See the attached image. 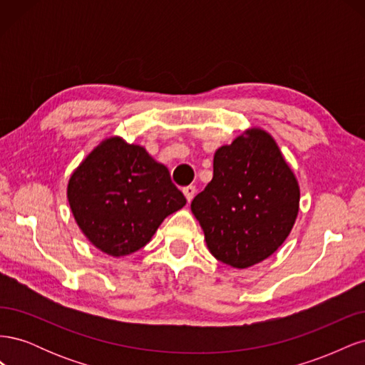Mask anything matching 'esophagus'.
<instances>
[{
	"instance_id": "1",
	"label": "esophagus",
	"mask_w": 365,
	"mask_h": 365,
	"mask_svg": "<svg viewBox=\"0 0 365 365\" xmlns=\"http://www.w3.org/2000/svg\"><path fill=\"white\" fill-rule=\"evenodd\" d=\"M182 193H184V196H185L187 202H190V201L193 200L195 193H196V187H195V185H187V187H184V189H182Z\"/></svg>"
}]
</instances>
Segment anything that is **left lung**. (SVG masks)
<instances>
[{
    "instance_id": "left-lung-1",
    "label": "left lung",
    "mask_w": 365,
    "mask_h": 365,
    "mask_svg": "<svg viewBox=\"0 0 365 365\" xmlns=\"http://www.w3.org/2000/svg\"><path fill=\"white\" fill-rule=\"evenodd\" d=\"M300 189L274 138L251 129L216 150L213 180L192 201L210 252L239 269L277 250L291 233Z\"/></svg>"
}]
</instances>
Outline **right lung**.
Masks as SVG:
<instances>
[{
  "instance_id": "right-lung-1",
  "label": "right lung",
  "mask_w": 365,
  "mask_h": 365,
  "mask_svg": "<svg viewBox=\"0 0 365 365\" xmlns=\"http://www.w3.org/2000/svg\"><path fill=\"white\" fill-rule=\"evenodd\" d=\"M68 202L93 245L120 257L145 247L163 220L185 205L165 165L137 145L105 140L74 170Z\"/></svg>"
}]
</instances>
